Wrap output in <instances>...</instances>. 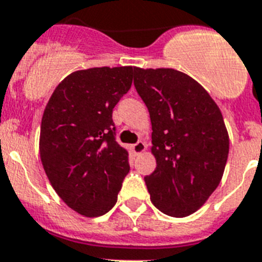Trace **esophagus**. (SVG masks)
Returning a JSON list of instances; mask_svg holds the SVG:
<instances>
[{
	"label": "esophagus",
	"mask_w": 262,
	"mask_h": 262,
	"mask_svg": "<svg viewBox=\"0 0 262 262\" xmlns=\"http://www.w3.org/2000/svg\"><path fill=\"white\" fill-rule=\"evenodd\" d=\"M145 149H146V145H145V142H142V141H138L137 144H134L133 146H132V150L134 151V154L144 153Z\"/></svg>",
	"instance_id": "34e87169"
}]
</instances>
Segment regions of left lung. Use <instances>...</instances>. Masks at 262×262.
I'll return each mask as SVG.
<instances>
[{
	"label": "left lung",
	"instance_id": "1",
	"mask_svg": "<svg viewBox=\"0 0 262 262\" xmlns=\"http://www.w3.org/2000/svg\"><path fill=\"white\" fill-rule=\"evenodd\" d=\"M134 87L153 129L157 167L145 177L151 203L166 215L185 217L222 181L229 151L223 115L196 80L172 68H137Z\"/></svg>",
	"mask_w": 262,
	"mask_h": 262
}]
</instances>
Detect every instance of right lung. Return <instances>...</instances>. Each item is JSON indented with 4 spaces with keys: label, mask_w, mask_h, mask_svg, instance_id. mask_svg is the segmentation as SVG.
<instances>
[{
    "label": "right lung",
    "mask_w": 262,
    "mask_h": 262,
    "mask_svg": "<svg viewBox=\"0 0 262 262\" xmlns=\"http://www.w3.org/2000/svg\"><path fill=\"white\" fill-rule=\"evenodd\" d=\"M137 68L95 67L64 77L40 124L39 154L52 188L87 217L108 212L129 172L128 151L116 142L112 112Z\"/></svg>",
    "instance_id": "right-lung-1"
}]
</instances>
